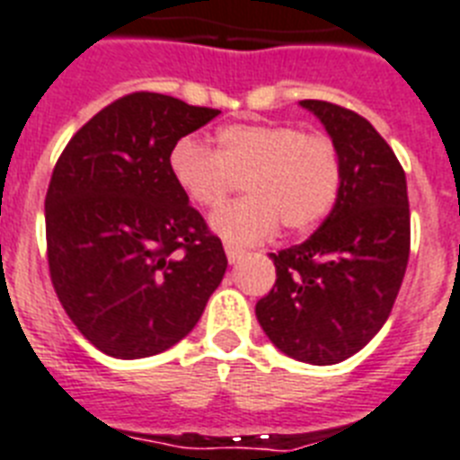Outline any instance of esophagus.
I'll list each match as a JSON object with an SVG mask.
<instances>
[{
	"label": "esophagus",
	"mask_w": 460,
	"mask_h": 460,
	"mask_svg": "<svg viewBox=\"0 0 460 460\" xmlns=\"http://www.w3.org/2000/svg\"><path fill=\"white\" fill-rule=\"evenodd\" d=\"M226 260H229L231 264H236V262H241V257L245 255V250H241V248H236V245H226Z\"/></svg>",
	"instance_id": "esophagus-1"
}]
</instances>
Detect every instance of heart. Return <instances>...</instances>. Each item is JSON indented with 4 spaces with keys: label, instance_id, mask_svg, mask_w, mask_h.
Listing matches in <instances>:
<instances>
[{
    "label": "heart",
    "instance_id": "b5f03b06",
    "mask_svg": "<svg viewBox=\"0 0 460 460\" xmlns=\"http://www.w3.org/2000/svg\"><path fill=\"white\" fill-rule=\"evenodd\" d=\"M170 174L179 191L203 210H215L245 181L243 203L219 210L212 231L224 241L250 245L271 236L279 224L312 229L333 208L340 158L323 134L293 125H229L210 151L198 139H179L170 151Z\"/></svg>",
    "mask_w": 460,
    "mask_h": 460
}]
</instances>
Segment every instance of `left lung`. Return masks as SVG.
Wrapping results in <instances>:
<instances>
[{
	"label": "left lung",
	"instance_id": "obj_1",
	"mask_svg": "<svg viewBox=\"0 0 460 460\" xmlns=\"http://www.w3.org/2000/svg\"><path fill=\"white\" fill-rule=\"evenodd\" d=\"M300 106L338 151V198L307 241L269 255L276 283L255 314L283 354L331 366L368 345L390 316L409 262L411 215L404 170L371 122L328 101Z\"/></svg>",
	"mask_w": 460,
	"mask_h": 460
}]
</instances>
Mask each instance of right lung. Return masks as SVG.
<instances>
[{
	"mask_svg": "<svg viewBox=\"0 0 460 460\" xmlns=\"http://www.w3.org/2000/svg\"><path fill=\"white\" fill-rule=\"evenodd\" d=\"M153 92L122 96L68 141L49 181L51 283L80 333L115 359L191 333L226 255L170 174L181 137L217 118Z\"/></svg>",
	"mask_w": 460,
	"mask_h": 460,
	"instance_id": "add662e5",
	"label": "right lung"
}]
</instances>
